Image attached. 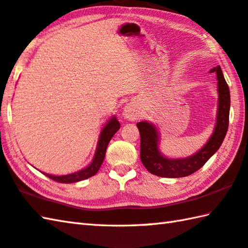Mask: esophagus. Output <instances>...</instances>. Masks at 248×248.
Wrapping results in <instances>:
<instances>
[{
	"mask_svg": "<svg viewBox=\"0 0 248 248\" xmlns=\"http://www.w3.org/2000/svg\"><path fill=\"white\" fill-rule=\"evenodd\" d=\"M123 115L125 119H127L129 121H136L139 119L140 115V111L137 108V106L130 102V104H127L125 106L124 111H123Z\"/></svg>",
	"mask_w": 248,
	"mask_h": 248,
	"instance_id": "obj_1",
	"label": "esophagus"
}]
</instances>
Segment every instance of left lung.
I'll list each match as a JSON object with an SVG mask.
<instances>
[{
    "mask_svg": "<svg viewBox=\"0 0 248 248\" xmlns=\"http://www.w3.org/2000/svg\"><path fill=\"white\" fill-rule=\"evenodd\" d=\"M211 72L217 74L218 81V110L216 125L213 135L206 144L197 153L188 157L168 158L158 149L160 136L155 126L146 121L137 123L140 133V158L149 172L166 178L186 177L199 170L220 148L226 137L230 113V91L223 77L220 66L215 67Z\"/></svg>",
    "mask_w": 248,
    "mask_h": 248,
    "instance_id": "1",
    "label": "left lung"
}]
</instances>
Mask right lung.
<instances>
[{
	"instance_id": "obj_1",
	"label": "right lung",
	"mask_w": 248,
	"mask_h": 248,
	"mask_svg": "<svg viewBox=\"0 0 248 248\" xmlns=\"http://www.w3.org/2000/svg\"><path fill=\"white\" fill-rule=\"evenodd\" d=\"M120 127L121 126H120L119 121L116 120L115 116H112V119H110L108 122H107L105 127L101 130L99 140H98V143H97L94 158H93L92 163L87 167L83 168V170L78 171L72 172V174L63 175V176L49 175V174H45V172L44 175H46L48 178L53 179L55 181L62 182V184H71V182L85 180L87 178H90V177L96 175L97 171L99 170L102 162L105 160L107 147H108L111 138L113 137V135L118 132Z\"/></svg>"
}]
</instances>
